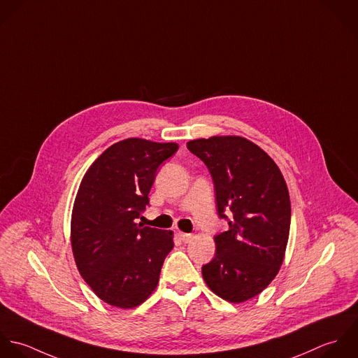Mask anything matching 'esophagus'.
Returning a JSON list of instances; mask_svg holds the SVG:
<instances>
[{"instance_id": "1", "label": "esophagus", "mask_w": 358, "mask_h": 358, "mask_svg": "<svg viewBox=\"0 0 358 358\" xmlns=\"http://www.w3.org/2000/svg\"><path fill=\"white\" fill-rule=\"evenodd\" d=\"M178 235H180V239H181L182 242H185V243H187V242H189V241L192 239V234H187V232H180Z\"/></svg>"}]
</instances>
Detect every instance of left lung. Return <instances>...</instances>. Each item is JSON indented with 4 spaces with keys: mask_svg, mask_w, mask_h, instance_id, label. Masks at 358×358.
<instances>
[{
    "mask_svg": "<svg viewBox=\"0 0 358 358\" xmlns=\"http://www.w3.org/2000/svg\"><path fill=\"white\" fill-rule=\"evenodd\" d=\"M213 178L217 215L228 231L215 236L213 260L202 267L205 282L224 300L257 296L284 262L290 201L282 173L256 143L242 137L187 143Z\"/></svg>",
    "mask_w": 358,
    "mask_h": 358,
    "instance_id": "8db88e82",
    "label": "left lung"
}]
</instances>
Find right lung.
<instances>
[{"mask_svg":"<svg viewBox=\"0 0 358 358\" xmlns=\"http://www.w3.org/2000/svg\"><path fill=\"white\" fill-rule=\"evenodd\" d=\"M177 149V143L141 138L113 143L81 180L73 206V255L84 281L110 306L133 308L157 286L173 232L136 220L149 205L159 166Z\"/></svg>","mask_w":358,"mask_h":358,"instance_id":"add662e5","label":"right lung"}]
</instances>
